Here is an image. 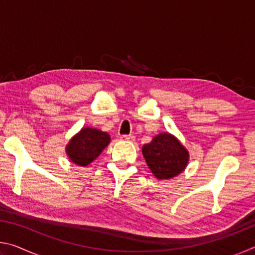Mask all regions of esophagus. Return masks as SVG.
<instances>
[{"label": "esophagus", "instance_id": "1", "mask_svg": "<svg viewBox=\"0 0 255 255\" xmlns=\"http://www.w3.org/2000/svg\"><path fill=\"white\" fill-rule=\"evenodd\" d=\"M120 139L122 140H133L135 139V137H133L132 135H124L120 137Z\"/></svg>", "mask_w": 255, "mask_h": 255}]
</instances>
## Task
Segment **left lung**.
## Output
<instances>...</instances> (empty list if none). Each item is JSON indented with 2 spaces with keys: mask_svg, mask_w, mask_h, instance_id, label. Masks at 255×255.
Masks as SVG:
<instances>
[{
  "mask_svg": "<svg viewBox=\"0 0 255 255\" xmlns=\"http://www.w3.org/2000/svg\"><path fill=\"white\" fill-rule=\"evenodd\" d=\"M141 153L146 164L158 180H169L182 173L189 163V152L170 132H159L145 144Z\"/></svg>",
  "mask_w": 255,
  "mask_h": 255,
  "instance_id": "8db88e82",
  "label": "left lung"
}]
</instances>
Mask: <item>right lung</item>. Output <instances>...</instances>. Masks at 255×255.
I'll return each instance as SVG.
<instances>
[{
  "instance_id": "right-lung-1",
  "label": "right lung",
  "mask_w": 255,
  "mask_h": 255,
  "mask_svg": "<svg viewBox=\"0 0 255 255\" xmlns=\"http://www.w3.org/2000/svg\"><path fill=\"white\" fill-rule=\"evenodd\" d=\"M111 140L110 135L100 129L83 127L73 136L65 147L67 157L79 166H88L102 153Z\"/></svg>"
}]
</instances>
